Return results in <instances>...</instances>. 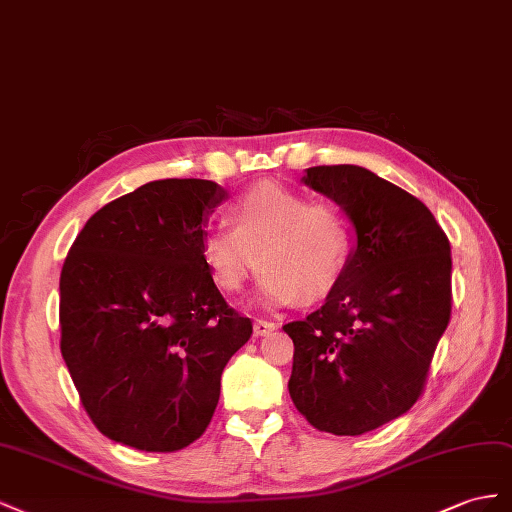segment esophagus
Wrapping results in <instances>:
<instances>
[{
    "instance_id": "34e87169",
    "label": "esophagus",
    "mask_w": 512,
    "mask_h": 512,
    "mask_svg": "<svg viewBox=\"0 0 512 512\" xmlns=\"http://www.w3.org/2000/svg\"><path fill=\"white\" fill-rule=\"evenodd\" d=\"M274 328H276L274 321H266V319H255V324H253L255 337H266V334H270Z\"/></svg>"
}]
</instances>
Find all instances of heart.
Here are the masks:
<instances>
[{
	"instance_id": "obj_1",
	"label": "heart",
	"mask_w": 512,
	"mask_h": 512,
	"mask_svg": "<svg viewBox=\"0 0 512 512\" xmlns=\"http://www.w3.org/2000/svg\"><path fill=\"white\" fill-rule=\"evenodd\" d=\"M201 238V261L214 283L238 294L257 272L259 300L266 306L319 300L337 287L352 266L356 236L347 214L326 201L274 182L244 193Z\"/></svg>"
}]
</instances>
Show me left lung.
Instances as JSON below:
<instances>
[{
	"label": "left lung",
	"mask_w": 512,
	"mask_h": 512,
	"mask_svg": "<svg viewBox=\"0 0 512 512\" xmlns=\"http://www.w3.org/2000/svg\"><path fill=\"white\" fill-rule=\"evenodd\" d=\"M356 229L354 259L326 302L283 330L289 397L319 431L362 435L403 416L425 388L450 321V242L429 208L356 165L306 169Z\"/></svg>",
	"instance_id": "1"
}]
</instances>
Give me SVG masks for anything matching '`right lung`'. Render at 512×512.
<instances>
[{
	"mask_svg": "<svg viewBox=\"0 0 512 512\" xmlns=\"http://www.w3.org/2000/svg\"><path fill=\"white\" fill-rule=\"evenodd\" d=\"M210 180H156L100 208L60 276L62 356L87 416L109 440L175 452L208 429L229 358L253 324L201 261Z\"/></svg>",
	"mask_w": 512,
	"mask_h": 512,
	"instance_id": "1",
	"label": "right lung"
}]
</instances>
